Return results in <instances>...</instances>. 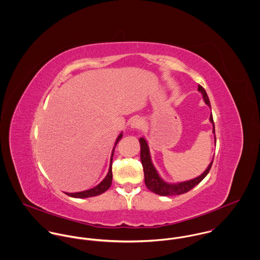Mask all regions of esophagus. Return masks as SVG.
Returning <instances> with one entry per match:
<instances>
[{
	"mask_svg": "<svg viewBox=\"0 0 260 260\" xmlns=\"http://www.w3.org/2000/svg\"><path fill=\"white\" fill-rule=\"evenodd\" d=\"M142 125H143V120L141 118H139V117H135L131 121V127L134 128V129L141 128Z\"/></svg>",
	"mask_w": 260,
	"mask_h": 260,
	"instance_id": "obj_1",
	"label": "esophagus"
}]
</instances>
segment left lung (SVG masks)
Here are the masks:
<instances>
[{"instance_id":"8db88e82","label":"left lung","mask_w":260,"mask_h":260,"mask_svg":"<svg viewBox=\"0 0 260 260\" xmlns=\"http://www.w3.org/2000/svg\"><path fill=\"white\" fill-rule=\"evenodd\" d=\"M198 89H199L200 92H202L204 103L210 108V102H209V99L207 96V93H206L205 89L200 85H199ZM209 120L213 125L212 132L214 134V140H215V129H214V122H213L212 115H210ZM140 144H141V160H142L143 168H144L145 185L150 191H152V192H154L158 196L172 197V196H178V194H182V193H185V192L189 191L196 185H198L202 179L207 175V173H209V171L211 169L212 162H213V159H212L211 162L209 164V166L207 167V169L204 171V173L201 174L200 176L193 178V179L182 181V182H177V183H169V182L165 181L159 176L157 171L153 167L152 161H151V157H150V153H149L148 144H147V142L145 141L144 138L140 139Z\"/></svg>"}]
</instances>
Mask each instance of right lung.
Instances as JSON below:
<instances>
[{"instance_id":"obj_1","label":"right lung","mask_w":260,"mask_h":260,"mask_svg":"<svg viewBox=\"0 0 260 260\" xmlns=\"http://www.w3.org/2000/svg\"><path fill=\"white\" fill-rule=\"evenodd\" d=\"M122 138V133H120V135L117 137L116 143L114 145L113 151H112V156H111V164H110V169L107 176L94 187L84 190V191H80V192H73V193H69V192H64L66 194H68L69 197L72 198H76V199H87V198H91V197H96L100 196L102 193H104L105 191H107L111 184H112V180H113V172H112V164H113V156H114V152H115V148H116V144L120 141V139Z\"/></svg>"}]
</instances>
